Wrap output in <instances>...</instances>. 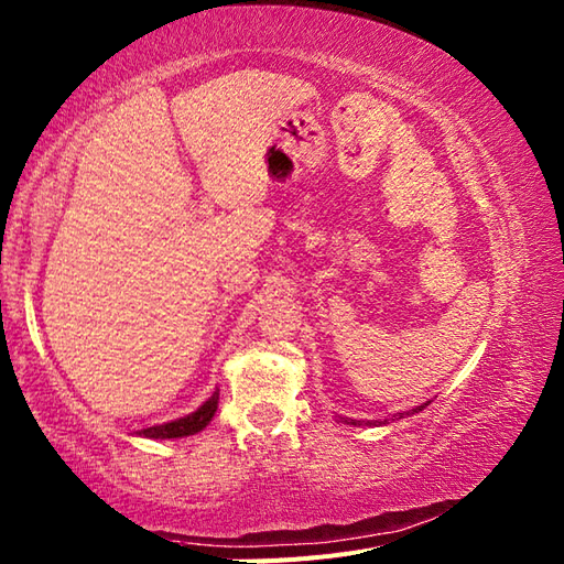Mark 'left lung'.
<instances>
[{"label": "left lung", "mask_w": 564, "mask_h": 564, "mask_svg": "<svg viewBox=\"0 0 564 564\" xmlns=\"http://www.w3.org/2000/svg\"><path fill=\"white\" fill-rule=\"evenodd\" d=\"M427 405V403H425ZM425 405H417V409L413 411V413H417V411H423L425 409ZM350 425H362V421H350Z\"/></svg>", "instance_id": "8db88e82"}]
</instances>
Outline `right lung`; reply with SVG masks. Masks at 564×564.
<instances>
[{
  "label": "right lung",
  "mask_w": 564,
  "mask_h": 564,
  "mask_svg": "<svg viewBox=\"0 0 564 564\" xmlns=\"http://www.w3.org/2000/svg\"><path fill=\"white\" fill-rule=\"evenodd\" d=\"M216 409H218V391L202 405L199 411H194V413H189V415H185V417H180V421H173V423L147 427V430H141L139 435H143V437H155V440H173V437L194 435V432H199V430H204L208 423H212V417H214Z\"/></svg>",
  "instance_id": "add662e5"
}]
</instances>
